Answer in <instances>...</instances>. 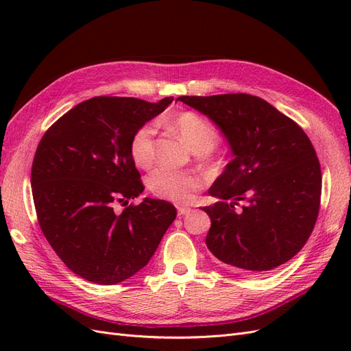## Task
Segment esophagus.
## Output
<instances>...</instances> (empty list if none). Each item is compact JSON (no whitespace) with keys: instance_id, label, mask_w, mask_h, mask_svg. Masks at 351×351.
Instances as JSON below:
<instances>
[{"instance_id":"esophagus-1","label":"esophagus","mask_w":351,"mask_h":351,"mask_svg":"<svg viewBox=\"0 0 351 351\" xmlns=\"http://www.w3.org/2000/svg\"><path fill=\"white\" fill-rule=\"evenodd\" d=\"M177 210H178V215H186V214H189V212L192 210V209L187 208V206H178Z\"/></svg>"}]
</instances>
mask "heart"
Returning <instances> with one entry per match:
<instances>
[{
    "label": "heart",
    "mask_w": 351,
    "mask_h": 351,
    "mask_svg": "<svg viewBox=\"0 0 351 351\" xmlns=\"http://www.w3.org/2000/svg\"><path fill=\"white\" fill-rule=\"evenodd\" d=\"M171 125L193 152L206 154L214 149L218 143V132L215 127L195 112L187 111L176 115ZM155 134L156 127L152 123L142 124L133 133L130 154L137 167L149 168L154 164ZM202 186H204V178L192 171L161 168L147 178V187L155 196L176 202V204H189Z\"/></svg>",
    "instance_id": "1"
}]
</instances>
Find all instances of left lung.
Here are the masks:
<instances>
[{"label":"left lung","instance_id":"left-lung-1","mask_svg":"<svg viewBox=\"0 0 351 351\" xmlns=\"http://www.w3.org/2000/svg\"><path fill=\"white\" fill-rule=\"evenodd\" d=\"M226 136L232 154L209 189L218 199L206 246L237 271L263 274L290 261L309 239L319 212L321 165L302 127L247 93L180 97ZM240 199L247 206L236 211Z\"/></svg>","mask_w":351,"mask_h":351}]
</instances>
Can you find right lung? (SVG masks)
Instances as JSON below:
<instances>
[{
	"label": "right lung",
	"instance_id": "obj_1",
	"mask_svg": "<svg viewBox=\"0 0 351 351\" xmlns=\"http://www.w3.org/2000/svg\"><path fill=\"white\" fill-rule=\"evenodd\" d=\"M171 102L97 97L77 104L40 139L30 177L38 221L79 277L104 285L133 277L176 219L174 205L161 199L127 206L145 190L132 136ZM119 204L126 206L121 213Z\"/></svg>",
	"mask_w": 351,
	"mask_h": 351
}]
</instances>
